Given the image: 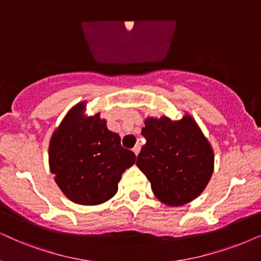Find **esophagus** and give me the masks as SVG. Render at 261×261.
<instances>
[{
	"label": "esophagus",
	"mask_w": 261,
	"mask_h": 261,
	"mask_svg": "<svg viewBox=\"0 0 261 261\" xmlns=\"http://www.w3.org/2000/svg\"><path fill=\"white\" fill-rule=\"evenodd\" d=\"M140 149H141V147L138 146V144H136V146L134 147L133 150H134V153H135V155H136V156L138 155V153H140Z\"/></svg>",
	"instance_id": "obj_1"
}]
</instances>
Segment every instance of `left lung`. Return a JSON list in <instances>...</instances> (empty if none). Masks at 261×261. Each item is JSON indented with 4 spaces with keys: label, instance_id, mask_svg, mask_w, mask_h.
Listing matches in <instances>:
<instances>
[{
    "label": "left lung",
    "instance_id": "left-lung-1",
    "mask_svg": "<svg viewBox=\"0 0 261 261\" xmlns=\"http://www.w3.org/2000/svg\"><path fill=\"white\" fill-rule=\"evenodd\" d=\"M136 165L150 182L154 195L167 206H183L202 193L213 173L210 142L190 115L182 120L147 118Z\"/></svg>",
    "mask_w": 261,
    "mask_h": 261
}]
</instances>
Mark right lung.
<instances>
[{"mask_svg":"<svg viewBox=\"0 0 261 261\" xmlns=\"http://www.w3.org/2000/svg\"><path fill=\"white\" fill-rule=\"evenodd\" d=\"M85 102L75 105L53 134L49 166L62 193L79 204H100L117 194L124 171L136 160L107 128L100 113L87 117Z\"/></svg>","mask_w":261,"mask_h":261,"instance_id":"1","label":"right lung"}]
</instances>
